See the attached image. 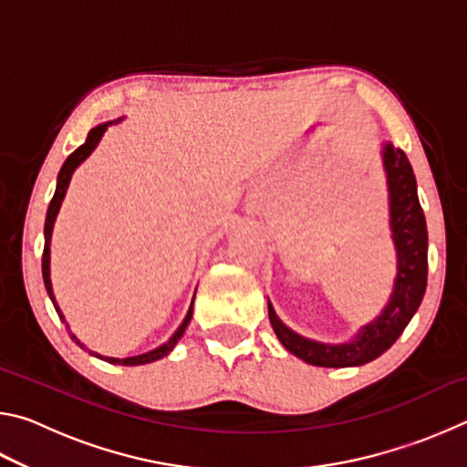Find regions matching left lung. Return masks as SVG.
I'll list each match as a JSON object with an SVG mask.
<instances>
[{
  "label": "left lung",
  "mask_w": 467,
  "mask_h": 467,
  "mask_svg": "<svg viewBox=\"0 0 467 467\" xmlns=\"http://www.w3.org/2000/svg\"><path fill=\"white\" fill-rule=\"evenodd\" d=\"M381 154L387 189H389L391 239L398 253V275L389 303L385 305L381 315L362 326L350 342L323 344L298 336L296 331L284 326L267 300V315L282 346L315 367H360L379 358L395 344L422 303L426 274H429V253H426L429 233H426L424 212L418 202L416 177L404 150L385 144Z\"/></svg>",
  "instance_id": "1"
}]
</instances>
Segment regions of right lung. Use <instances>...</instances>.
Returning <instances> with one entry per match:
<instances>
[{
	"label": "right lung",
	"instance_id": "1",
	"mask_svg": "<svg viewBox=\"0 0 467 467\" xmlns=\"http://www.w3.org/2000/svg\"><path fill=\"white\" fill-rule=\"evenodd\" d=\"M119 121H121V119H117V121H107V123H100V125H97V128H92V130L88 131V138H86L84 144H82L80 148H76L74 152L67 156V161L63 162V167H61L59 175H57V187H55V195H53V200H51V203H49V210H47V218H45V249H43V280H45L47 295H49V298L53 300L55 311H57L59 319H61L63 323H66V317H63V313L59 311V305L55 303V295H53V286H51V267H49V264H51V249H49V244H51L53 224H55V218H57V212H59V208H61L63 197H66L67 185H69V179H72L74 171H76L78 167H80V164L86 161V158H88V156L92 154V150L99 146V141H100V138H102V133L107 131L109 125L119 123ZM192 315H193V303H192V306H189V311H187V315H185L183 323H181V326H179V329L175 331V334H172V336L169 337V342H164L162 346H158V348H154V350H150V352H146V354H138V357H130V358H110V357H100V354L88 350V348H86V346L80 342V339H78V337L72 334V331H69V336H72V339H74V342H76L78 346L84 348V350H88V352L92 354V357H97V358H100V360H107V362H110V365L138 367V365H148V362H154V360H158V358L167 357V354L172 350V348L177 346V342L181 339V336L185 334V329H187V326H189V321H192ZM66 327L69 329L67 323H66Z\"/></svg>",
	"mask_w": 467,
	"mask_h": 467
}]
</instances>
